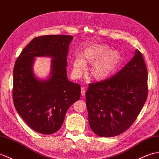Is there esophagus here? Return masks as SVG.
Here are the masks:
<instances>
[{"label":"esophagus","mask_w":159,"mask_h":159,"mask_svg":"<svg viewBox=\"0 0 159 159\" xmlns=\"http://www.w3.org/2000/svg\"><path fill=\"white\" fill-rule=\"evenodd\" d=\"M84 94H85V88L83 87H81V95H82V96H84Z\"/></svg>","instance_id":"1"}]
</instances>
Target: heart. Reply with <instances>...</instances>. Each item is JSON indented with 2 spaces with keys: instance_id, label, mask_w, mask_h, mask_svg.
<instances>
[{
  "instance_id": "b5f03b06",
  "label": "heart",
  "mask_w": 159,
  "mask_h": 159,
  "mask_svg": "<svg viewBox=\"0 0 159 159\" xmlns=\"http://www.w3.org/2000/svg\"><path fill=\"white\" fill-rule=\"evenodd\" d=\"M83 57L84 59L80 56L76 57L73 64L74 74L76 76H80L87 68L85 61H91L98 58L91 68V75L95 79H102L109 75L120 60V55L118 51H108V47L102 45L89 47L84 51Z\"/></svg>"
}]
</instances>
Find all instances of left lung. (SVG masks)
<instances>
[{
	"label": "left lung",
	"instance_id": "8db88e82",
	"mask_svg": "<svg viewBox=\"0 0 159 159\" xmlns=\"http://www.w3.org/2000/svg\"><path fill=\"white\" fill-rule=\"evenodd\" d=\"M148 71L138 49L131 61L108 79L89 84V123L100 137L125 132L137 119L148 96Z\"/></svg>",
	"mask_w": 159,
	"mask_h": 159
}]
</instances>
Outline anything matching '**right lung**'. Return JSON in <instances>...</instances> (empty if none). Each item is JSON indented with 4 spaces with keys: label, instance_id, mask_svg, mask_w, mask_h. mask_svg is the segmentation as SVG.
Wrapping results in <instances>:
<instances>
[{
    "label": "right lung",
    "instance_id": "right-lung-1",
    "mask_svg": "<svg viewBox=\"0 0 159 159\" xmlns=\"http://www.w3.org/2000/svg\"><path fill=\"white\" fill-rule=\"evenodd\" d=\"M70 35H45L33 39L17 58L13 68V100L17 113L35 131L52 134L61 128L70 106L80 98V87L66 73ZM49 56L52 72L46 81L36 79L35 57Z\"/></svg>",
    "mask_w": 159,
    "mask_h": 159
}]
</instances>
